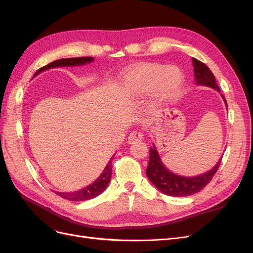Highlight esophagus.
<instances>
[{
  "label": "esophagus",
  "instance_id": "esophagus-1",
  "mask_svg": "<svg viewBox=\"0 0 253 253\" xmlns=\"http://www.w3.org/2000/svg\"><path fill=\"white\" fill-rule=\"evenodd\" d=\"M142 138H143V135H142V133H140V132H137V131H134V132H132L131 134L128 135L127 141H128L129 143H134V142H137V141H140V140H142Z\"/></svg>",
  "mask_w": 253,
  "mask_h": 253
}]
</instances>
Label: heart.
I'll return each mask as SVG.
<instances>
[{
  "mask_svg": "<svg viewBox=\"0 0 253 253\" xmlns=\"http://www.w3.org/2000/svg\"><path fill=\"white\" fill-rule=\"evenodd\" d=\"M183 83V74L176 66L144 63L133 66L122 76L125 93L139 96L150 91L153 101L162 104L178 94Z\"/></svg>",
  "mask_w": 253,
  "mask_h": 253,
  "instance_id": "heart-1",
  "label": "heart"
}]
</instances>
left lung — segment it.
<instances>
[{"instance_id": "left-lung-1", "label": "left lung", "mask_w": 253, "mask_h": 253, "mask_svg": "<svg viewBox=\"0 0 253 253\" xmlns=\"http://www.w3.org/2000/svg\"><path fill=\"white\" fill-rule=\"evenodd\" d=\"M192 63L194 66V76L197 85L208 86L220 93L215 77L210 71V68L195 58H192ZM220 96L224 99L227 108L226 99L221 94ZM220 162L221 157L211 170L203 174L196 176H181L171 172L163 164L155 144H153V147L150 149V159L145 174L155 188L164 194L169 196H190L200 192L203 188L208 185L214 174L216 173Z\"/></svg>"}]
</instances>
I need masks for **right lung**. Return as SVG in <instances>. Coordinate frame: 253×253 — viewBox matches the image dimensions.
Here are the masks:
<instances>
[{"instance_id": "add662e5", "label": "right lung", "mask_w": 253, "mask_h": 253, "mask_svg": "<svg viewBox=\"0 0 253 253\" xmlns=\"http://www.w3.org/2000/svg\"><path fill=\"white\" fill-rule=\"evenodd\" d=\"M93 57H81V58H65V59H59L53 61V62L41 67L38 70L35 76L39 75L40 73L50 70V68H57V67H65V66H81L85 65L90 62H93ZM34 76V77H35ZM114 156V155H113ZM110 159V162L104 168V170L100 174L99 177L90 183V185L84 187L78 191H74V192H58L55 191V193L61 196L64 200L72 201V202H82V201H88L93 200V198L100 195L103 191L108 188L111 177H112V160L113 157Z\"/></svg>"}]
</instances>
